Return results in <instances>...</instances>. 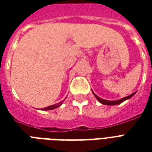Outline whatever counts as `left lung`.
Returning a JSON list of instances; mask_svg holds the SVG:
<instances>
[{
    "instance_id": "left-lung-1",
    "label": "left lung",
    "mask_w": 152,
    "mask_h": 152,
    "mask_svg": "<svg viewBox=\"0 0 152 152\" xmlns=\"http://www.w3.org/2000/svg\"><path fill=\"white\" fill-rule=\"evenodd\" d=\"M92 93H93V95H95V97L97 99V100L100 103L103 104V105H107V106H113V105H118V104H120V103H121V102H125V100L129 99L130 98L132 97V96H133V95L136 94V92L132 93V94H131V95H129V96H127V97L123 98V99H121L114 100V101H109V100L103 99H101V98H99V96H97V95H95V93L93 92V91H92Z\"/></svg>"
}]
</instances>
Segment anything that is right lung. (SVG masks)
I'll list each match as a JSON object with an SVG mask.
<instances>
[{
	"mask_svg": "<svg viewBox=\"0 0 152 152\" xmlns=\"http://www.w3.org/2000/svg\"><path fill=\"white\" fill-rule=\"evenodd\" d=\"M63 102H60L58 103L57 104H54V105H52V106H47V107H45V108H42V110H53V109H56L57 107H59V106H61V104L63 103Z\"/></svg>",
	"mask_w": 152,
	"mask_h": 152,
	"instance_id": "right-lung-1",
	"label": "right lung"
}]
</instances>
